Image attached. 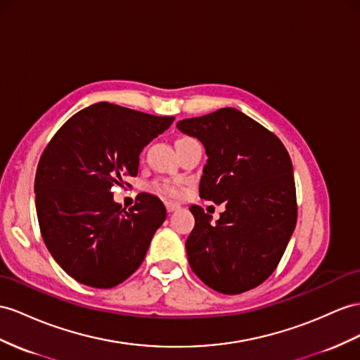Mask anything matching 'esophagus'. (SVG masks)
<instances>
[{
    "label": "esophagus",
    "mask_w": 360,
    "mask_h": 360,
    "mask_svg": "<svg viewBox=\"0 0 360 360\" xmlns=\"http://www.w3.org/2000/svg\"><path fill=\"white\" fill-rule=\"evenodd\" d=\"M165 208H167L169 213H173V211H176L179 208V205L174 204V202H165Z\"/></svg>",
    "instance_id": "esophagus-1"
}]
</instances>
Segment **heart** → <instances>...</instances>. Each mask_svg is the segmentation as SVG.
I'll use <instances>...</instances> for the list:
<instances>
[{"label":"heart","mask_w":360,"mask_h":360,"mask_svg":"<svg viewBox=\"0 0 360 360\" xmlns=\"http://www.w3.org/2000/svg\"><path fill=\"white\" fill-rule=\"evenodd\" d=\"M186 140H190V138H181L178 144L182 143V141H186ZM153 188H155V191H158V193H161V195L167 196V198H179L182 195V187H181V184H178V182H167V181L156 182Z\"/></svg>","instance_id":"obj_1"}]
</instances>
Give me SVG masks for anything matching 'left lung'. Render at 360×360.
Listing matches in <instances>:
<instances>
[{"label": "left lung", "instance_id": "1", "mask_svg": "<svg viewBox=\"0 0 360 360\" xmlns=\"http://www.w3.org/2000/svg\"><path fill=\"white\" fill-rule=\"evenodd\" d=\"M176 127L205 147L199 196L225 204L216 224L199 205L190 207L191 269L216 292L251 290L278 266L297 225L290 156L278 136L234 108L181 120Z\"/></svg>", "mask_w": 360, "mask_h": 360}]
</instances>
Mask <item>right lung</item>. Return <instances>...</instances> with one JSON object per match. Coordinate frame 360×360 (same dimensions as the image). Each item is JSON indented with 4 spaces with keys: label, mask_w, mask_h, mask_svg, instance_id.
Returning <instances> with one entry per match:
<instances>
[{
    "label": "right lung",
    "mask_w": 360,
    "mask_h": 360,
    "mask_svg": "<svg viewBox=\"0 0 360 360\" xmlns=\"http://www.w3.org/2000/svg\"><path fill=\"white\" fill-rule=\"evenodd\" d=\"M173 120L101 101L72 115L45 147L36 213L45 246L76 281L110 289L140 268L167 211L147 193L126 211L112 187L136 176L141 150Z\"/></svg>",
    "instance_id": "1"
}]
</instances>
